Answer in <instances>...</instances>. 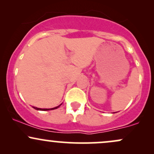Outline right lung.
<instances>
[{
	"label": "right lung",
	"instance_id": "right-lung-1",
	"mask_svg": "<svg viewBox=\"0 0 154 154\" xmlns=\"http://www.w3.org/2000/svg\"><path fill=\"white\" fill-rule=\"evenodd\" d=\"M62 104V103H61ZM61 104H60L59 106H58L56 107H54V108H51V109H40V108H37V107H35V106H32L33 108H34L35 109H36V110H39V111H49V110H54V109H58L60 106L61 105Z\"/></svg>",
	"mask_w": 154,
	"mask_h": 154
}]
</instances>
